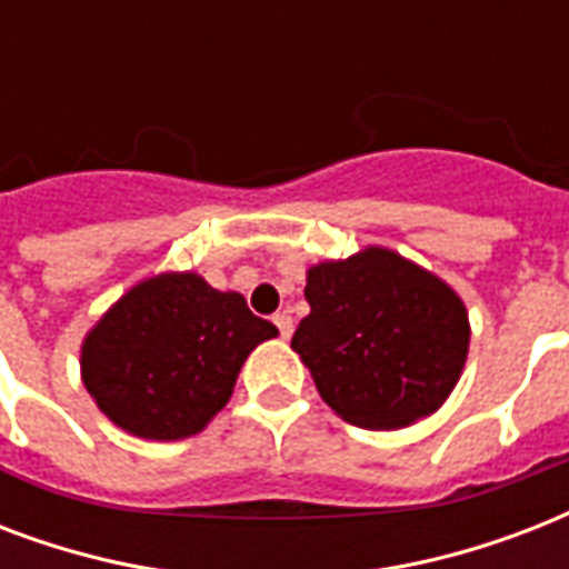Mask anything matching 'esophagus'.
Segmentation results:
<instances>
[{
    "label": "esophagus",
    "instance_id": "obj_1",
    "mask_svg": "<svg viewBox=\"0 0 569 569\" xmlns=\"http://www.w3.org/2000/svg\"><path fill=\"white\" fill-rule=\"evenodd\" d=\"M274 325H277V330H280V337L283 339L292 337V316H289V312H277Z\"/></svg>",
    "mask_w": 569,
    "mask_h": 569
}]
</instances>
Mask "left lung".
I'll use <instances>...</instances> for the list:
<instances>
[{"instance_id": "1", "label": "left lung", "mask_w": 569, "mask_h": 569, "mask_svg": "<svg viewBox=\"0 0 569 569\" xmlns=\"http://www.w3.org/2000/svg\"><path fill=\"white\" fill-rule=\"evenodd\" d=\"M303 295L310 316L292 348L346 422L396 431L451 396L469 355V316L428 268L369 244L312 266Z\"/></svg>"}]
</instances>
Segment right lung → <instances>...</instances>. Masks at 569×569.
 <instances>
[{
	"label": "right lung",
	"instance_id": "obj_1",
	"mask_svg": "<svg viewBox=\"0 0 569 569\" xmlns=\"http://www.w3.org/2000/svg\"><path fill=\"white\" fill-rule=\"evenodd\" d=\"M277 328L239 292L194 271H164L120 295L82 339V383L111 422L141 440L200 433Z\"/></svg>",
	"mask_w": 569,
	"mask_h": 569
}]
</instances>
